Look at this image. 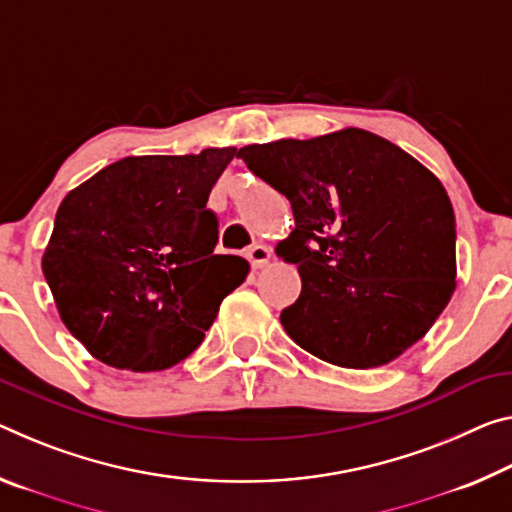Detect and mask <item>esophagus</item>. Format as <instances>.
Masks as SVG:
<instances>
[{
  "label": "esophagus",
  "instance_id": "obj_1",
  "mask_svg": "<svg viewBox=\"0 0 512 512\" xmlns=\"http://www.w3.org/2000/svg\"><path fill=\"white\" fill-rule=\"evenodd\" d=\"M248 262L255 266V269H262L264 264H269V259H271V248H266L264 243H255L253 248L248 250Z\"/></svg>",
  "mask_w": 512,
  "mask_h": 512
}]
</instances>
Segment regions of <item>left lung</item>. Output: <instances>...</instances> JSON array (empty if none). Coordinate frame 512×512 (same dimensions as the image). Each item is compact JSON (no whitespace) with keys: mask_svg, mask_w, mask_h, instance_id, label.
<instances>
[{"mask_svg":"<svg viewBox=\"0 0 512 512\" xmlns=\"http://www.w3.org/2000/svg\"><path fill=\"white\" fill-rule=\"evenodd\" d=\"M237 157L294 209L278 253L303 278L280 314L298 346L369 369L426 335L456 289V216L431 170L364 129L246 145Z\"/></svg>","mask_w":512,"mask_h":512,"instance_id":"1","label":"left lung"}]
</instances>
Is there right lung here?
<instances>
[{
  "label": "right lung",
  "instance_id": "add662e5",
  "mask_svg": "<svg viewBox=\"0 0 512 512\" xmlns=\"http://www.w3.org/2000/svg\"><path fill=\"white\" fill-rule=\"evenodd\" d=\"M237 150L125 157L70 191L43 273L61 321L116 369L161 371L196 351L248 262L216 255L209 193Z\"/></svg>",
  "mask_w": 512,
  "mask_h": 512
}]
</instances>
